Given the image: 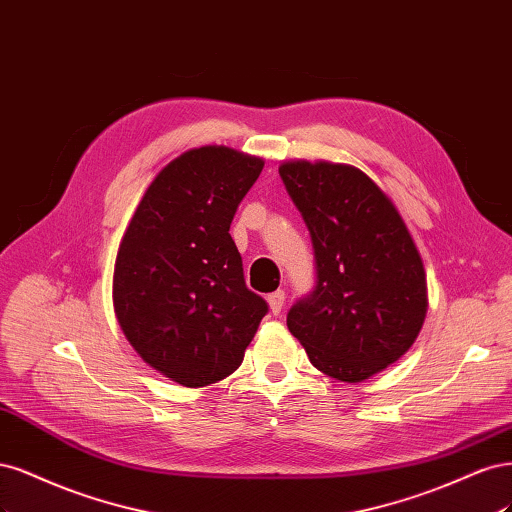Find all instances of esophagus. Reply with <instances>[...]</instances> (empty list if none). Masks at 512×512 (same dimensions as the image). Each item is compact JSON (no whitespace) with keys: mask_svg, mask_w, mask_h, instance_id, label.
Listing matches in <instances>:
<instances>
[{"mask_svg":"<svg viewBox=\"0 0 512 512\" xmlns=\"http://www.w3.org/2000/svg\"><path fill=\"white\" fill-rule=\"evenodd\" d=\"M268 304H270L272 315H280V310H283V306H285V291L270 293L268 295Z\"/></svg>","mask_w":512,"mask_h":512,"instance_id":"34e87169","label":"esophagus"}]
</instances>
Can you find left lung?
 <instances>
[{
    "label": "left lung",
    "instance_id": "left-lung-1",
    "mask_svg": "<svg viewBox=\"0 0 512 512\" xmlns=\"http://www.w3.org/2000/svg\"><path fill=\"white\" fill-rule=\"evenodd\" d=\"M302 212L317 261V287L287 315L310 364L342 383L395 364L427 315L421 255L398 208L346 163L285 161L278 168Z\"/></svg>",
    "mask_w": 512,
    "mask_h": 512
}]
</instances>
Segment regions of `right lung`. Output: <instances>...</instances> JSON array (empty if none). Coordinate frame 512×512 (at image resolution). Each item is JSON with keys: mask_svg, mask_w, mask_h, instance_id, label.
<instances>
[{"mask_svg": "<svg viewBox=\"0 0 512 512\" xmlns=\"http://www.w3.org/2000/svg\"><path fill=\"white\" fill-rule=\"evenodd\" d=\"M261 170L229 146L191 148L148 185L119 244L114 315L146 364L183 387L236 372L268 312L229 236Z\"/></svg>", "mask_w": 512, "mask_h": 512, "instance_id": "add662e5", "label": "right lung"}]
</instances>
